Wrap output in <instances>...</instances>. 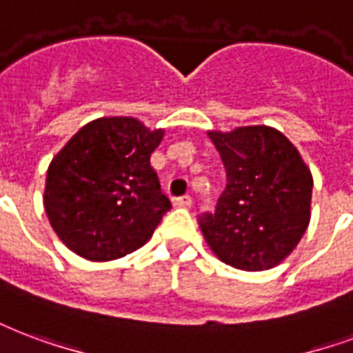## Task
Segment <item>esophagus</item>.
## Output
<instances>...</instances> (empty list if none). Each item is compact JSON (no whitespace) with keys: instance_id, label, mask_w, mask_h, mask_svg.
<instances>
[{"instance_id":"esophagus-1","label":"esophagus","mask_w":353,"mask_h":353,"mask_svg":"<svg viewBox=\"0 0 353 353\" xmlns=\"http://www.w3.org/2000/svg\"><path fill=\"white\" fill-rule=\"evenodd\" d=\"M174 205H176V207H190V205H192V198H190V196H181V198H176V200H174Z\"/></svg>"}]
</instances>
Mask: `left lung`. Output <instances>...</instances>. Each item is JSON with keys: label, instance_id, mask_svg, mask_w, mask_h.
I'll use <instances>...</instances> for the list:
<instances>
[{"label": "left lung", "instance_id": "obj_1", "mask_svg": "<svg viewBox=\"0 0 353 353\" xmlns=\"http://www.w3.org/2000/svg\"><path fill=\"white\" fill-rule=\"evenodd\" d=\"M228 185L214 212L200 216L201 233L220 261L259 272L279 265L311 219L313 176L294 144L268 125L209 131Z\"/></svg>", "mask_w": 353, "mask_h": 353}]
</instances>
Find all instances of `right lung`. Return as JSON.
<instances>
[{
  "mask_svg": "<svg viewBox=\"0 0 353 353\" xmlns=\"http://www.w3.org/2000/svg\"><path fill=\"white\" fill-rule=\"evenodd\" d=\"M165 129L137 118H98L66 142L46 177L44 209L74 254L112 261L152 239L170 200L150 165Z\"/></svg>",
  "mask_w": 353,
  "mask_h": 353,
  "instance_id": "1",
  "label": "right lung"
}]
</instances>
